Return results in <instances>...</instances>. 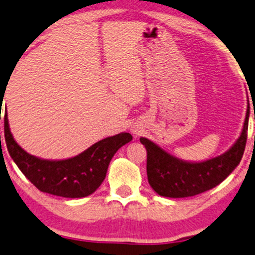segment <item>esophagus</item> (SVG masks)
I'll return each mask as SVG.
<instances>
[{
	"mask_svg": "<svg viewBox=\"0 0 255 255\" xmlns=\"http://www.w3.org/2000/svg\"><path fill=\"white\" fill-rule=\"evenodd\" d=\"M131 131H133V133L134 134H138V133H140V129H138V128H136V127H133V128H131Z\"/></svg>",
	"mask_w": 255,
	"mask_h": 255,
	"instance_id": "34e87169",
	"label": "esophagus"
}]
</instances>
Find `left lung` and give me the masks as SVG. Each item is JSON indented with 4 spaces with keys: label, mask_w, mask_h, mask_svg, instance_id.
I'll return each instance as SVG.
<instances>
[{
    "label": "left lung",
    "mask_w": 255,
    "mask_h": 255,
    "mask_svg": "<svg viewBox=\"0 0 255 255\" xmlns=\"http://www.w3.org/2000/svg\"><path fill=\"white\" fill-rule=\"evenodd\" d=\"M248 118L250 109H247L240 137L226 153L202 162L182 161L148 138L140 137L147 149V176L151 188L161 196L187 198L209 191L221 183L239 165L244 155Z\"/></svg>",
    "instance_id": "left-lung-1"
}]
</instances>
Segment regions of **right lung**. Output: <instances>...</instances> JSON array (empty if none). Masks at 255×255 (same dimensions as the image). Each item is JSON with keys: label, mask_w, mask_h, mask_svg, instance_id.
Wrapping results in <instances>:
<instances>
[{"label": "right lung", "mask_w": 255, "mask_h": 255, "mask_svg": "<svg viewBox=\"0 0 255 255\" xmlns=\"http://www.w3.org/2000/svg\"><path fill=\"white\" fill-rule=\"evenodd\" d=\"M7 117L5 114L4 137L11 159L37 189L63 198H85L94 193L105 180L114 154L133 138L129 133H120L99 141L70 159L43 160L30 155L16 143Z\"/></svg>", "instance_id": "obj_1"}]
</instances>
